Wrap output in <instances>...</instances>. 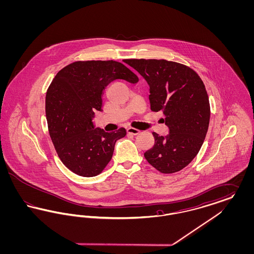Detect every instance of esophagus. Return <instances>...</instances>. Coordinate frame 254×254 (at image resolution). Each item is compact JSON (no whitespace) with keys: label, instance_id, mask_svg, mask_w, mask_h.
I'll list each match as a JSON object with an SVG mask.
<instances>
[{"label":"esophagus","instance_id":"34e87169","mask_svg":"<svg viewBox=\"0 0 254 254\" xmlns=\"http://www.w3.org/2000/svg\"><path fill=\"white\" fill-rule=\"evenodd\" d=\"M127 132L128 133V134H131V135H137V134L140 133V130H138L136 128H133V127H128L127 129Z\"/></svg>","mask_w":254,"mask_h":254}]
</instances>
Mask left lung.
Here are the masks:
<instances>
[{
	"mask_svg": "<svg viewBox=\"0 0 254 254\" xmlns=\"http://www.w3.org/2000/svg\"><path fill=\"white\" fill-rule=\"evenodd\" d=\"M149 85L152 111H162L169 127L167 136L153 132L154 145L145 151L146 161L162 173L186 168L198 154L207 132L210 107L205 85L190 67L156 59L124 61Z\"/></svg>",
	"mask_w": 254,
	"mask_h": 254,
	"instance_id": "obj_1",
	"label": "left lung"
}]
</instances>
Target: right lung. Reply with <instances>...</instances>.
<instances>
[{"mask_svg": "<svg viewBox=\"0 0 254 254\" xmlns=\"http://www.w3.org/2000/svg\"><path fill=\"white\" fill-rule=\"evenodd\" d=\"M135 84L138 77L116 61H78L62 68L46 96L49 135L63 164L75 174L93 177L111 160L124 127L114 132L95 128L94 112L102 110V95L115 80Z\"/></svg>", "mask_w": 254, "mask_h": 254, "instance_id": "add662e5", "label": "right lung"}]
</instances>
